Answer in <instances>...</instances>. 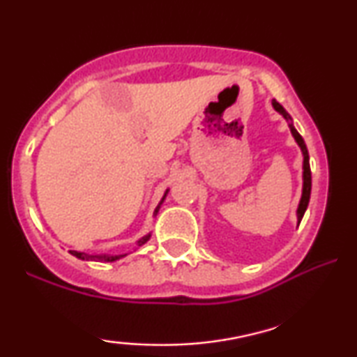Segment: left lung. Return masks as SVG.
<instances>
[{"mask_svg":"<svg viewBox=\"0 0 357 357\" xmlns=\"http://www.w3.org/2000/svg\"><path fill=\"white\" fill-rule=\"evenodd\" d=\"M273 107L280 112V114L284 116V119H289V115H287V112L282 109L281 104H278L276 100H273ZM291 126V131L292 135H294V138L297 141V144L301 146L302 153H304V190H302V198H301V203H299V209H297V221H302V216H304L305 209H307V204H309V199H310V188H312V174H310V165H309V153H307V148H305V143L304 139H302V136L297 133L296 128L292 125Z\"/></svg>","mask_w":357,"mask_h":357,"instance_id":"1","label":"left lung"}]
</instances>
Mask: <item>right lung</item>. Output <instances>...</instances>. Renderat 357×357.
<instances>
[{
	"instance_id": "right-lung-1",
	"label": "right lung",
	"mask_w": 357,
	"mask_h": 357,
	"mask_svg": "<svg viewBox=\"0 0 357 357\" xmlns=\"http://www.w3.org/2000/svg\"><path fill=\"white\" fill-rule=\"evenodd\" d=\"M155 213H158V209H155ZM148 238H149V236L144 237L143 241H139V245H141V243H144L146 241H148ZM71 253H73V255H75V257L81 258V260H92V258H94L92 255H87V253L76 252V250H71ZM121 257H123V255H115V257H105V255H104V257H100V258H104L105 261H114V260H119V258H121Z\"/></svg>"
}]
</instances>
